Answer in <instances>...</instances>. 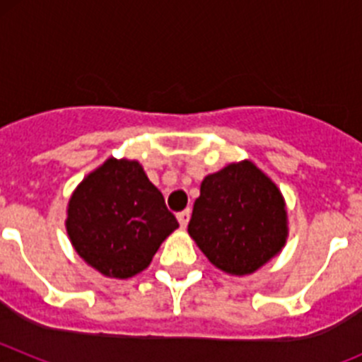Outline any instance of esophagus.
Here are the masks:
<instances>
[{
	"instance_id": "1",
	"label": "esophagus",
	"mask_w": 362,
	"mask_h": 362,
	"mask_svg": "<svg viewBox=\"0 0 362 362\" xmlns=\"http://www.w3.org/2000/svg\"><path fill=\"white\" fill-rule=\"evenodd\" d=\"M177 221H179V225H181V228H187L188 221H190V210H183V212H179Z\"/></svg>"
}]
</instances>
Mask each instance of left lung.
<instances>
[{
    "instance_id": "obj_1",
    "label": "left lung",
    "mask_w": 362,
    "mask_h": 362,
    "mask_svg": "<svg viewBox=\"0 0 362 362\" xmlns=\"http://www.w3.org/2000/svg\"><path fill=\"white\" fill-rule=\"evenodd\" d=\"M188 233L214 267L250 276L286 245V203L255 163H230L203 179Z\"/></svg>"
}]
</instances>
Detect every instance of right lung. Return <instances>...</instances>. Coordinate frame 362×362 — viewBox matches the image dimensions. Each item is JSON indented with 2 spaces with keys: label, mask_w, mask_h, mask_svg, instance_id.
Returning a JSON list of instances; mask_svg holds the SVG:
<instances>
[{
  "label": "right lung",
  "mask_w": 362,
  "mask_h": 362,
  "mask_svg": "<svg viewBox=\"0 0 362 362\" xmlns=\"http://www.w3.org/2000/svg\"><path fill=\"white\" fill-rule=\"evenodd\" d=\"M65 226L88 267L110 279H129L148 267L179 223L141 163L108 158L72 192Z\"/></svg>",
  "instance_id": "obj_1"
}]
</instances>
